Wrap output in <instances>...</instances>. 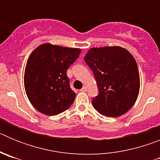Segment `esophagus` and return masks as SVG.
Listing matches in <instances>:
<instances>
[{
  "mask_svg": "<svg viewBox=\"0 0 160 160\" xmlns=\"http://www.w3.org/2000/svg\"><path fill=\"white\" fill-rule=\"evenodd\" d=\"M87 90H88V87H86V86H84V87H83L80 90V91H82V92H87Z\"/></svg>",
  "mask_w": 160,
  "mask_h": 160,
  "instance_id": "esophagus-1",
  "label": "esophagus"
}]
</instances>
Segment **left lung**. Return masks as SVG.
<instances>
[{
    "label": "left lung",
    "mask_w": 160,
    "mask_h": 160,
    "mask_svg": "<svg viewBox=\"0 0 160 160\" xmlns=\"http://www.w3.org/2000/svg\"><path fill=\"white\" fill-rule=\"evenodd\" d=\"M84 60L92 70L99 90L92 104L107 117L128 112L138 98L140 79L136 61L120 46L91 48Z\"/></svg>",
    "instance_id": "8db88e82"
}]
</instances>
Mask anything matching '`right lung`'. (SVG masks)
Wrapping results in <instances>:
<instances>
[{
  "mask_svg": "<svg viewBox=\"0 0 160 160\" xmlns=\"http://www.w3.org/2000/svg\"><path fill=\"white\" fill-rule=\"evenodd\" d=\"M81 49L44 43L29 55L24 74L29 102L39 112L53 116L70 108L76 94L70 87L68 68Z\"/></svg>",
  "mask_w": 160,
  "mask_h": 160,
  "instance_id": "obj_1",
  "label": "right lung"
}]
</instances>
